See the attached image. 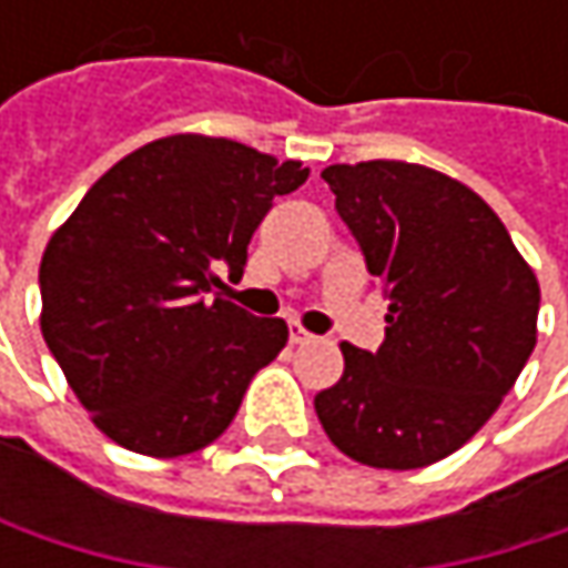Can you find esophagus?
Here are the masks:
<instances>
[{
    "instance_id": "34e87169",
    "label": "esophagus",
    "mask_w": 568,
    "mask_h": 568,
    "mask_svg": "<svg viewBox=\"0 0 568 568\" xmlns=\"http://www.w3.org/2000/svg\"><path fill=\"white\" fill-rule=\"evenodd\" d=\"M312 338H315V335H312V332H305L298 322H292V325H288V342H292V345H305V342H312Z\"/></svg>"
}]
</instances>
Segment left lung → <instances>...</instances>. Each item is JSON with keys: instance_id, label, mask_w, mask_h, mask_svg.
<instances>
[{"instance_id": "left-lung-1", "label": "left lung", "mask_w": 568, "mask_h": 568, "mask_svg": "<svg viewBox=\"0 0 568 568\" xmlns=\"http://www.w3.org/2000/svg\"><path fill=\"white\" fill-rule=\"evenodd\" d=\"M322 180L392 305L378 352L342 345L345 375L315 395V414L358 464L427 467L464 447L519 378L539 283L500 216L444 173L368 161Z\"/></svg>"}]
</instances>
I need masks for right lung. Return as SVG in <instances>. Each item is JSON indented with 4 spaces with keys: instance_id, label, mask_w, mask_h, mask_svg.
<instances>
[{
    "instance_id": "1",
    "label": "right lung",
    "mask_w": 568,
    "mask_h": 568,
    "mask_svg": "<svg viewBox=\"0 0 568 568\" xmlns=\"http://www.w3.org/2000/svg\"><path fill=\"white\" fill-rule=\"evenodd\" d=\"M305 176L226 138H161L118 161L49 240L42 335L114 444L180 457L230 427L288 328L210 302L213 270L243 273L273 200Z\"/></svg>"
}]
</instances>
